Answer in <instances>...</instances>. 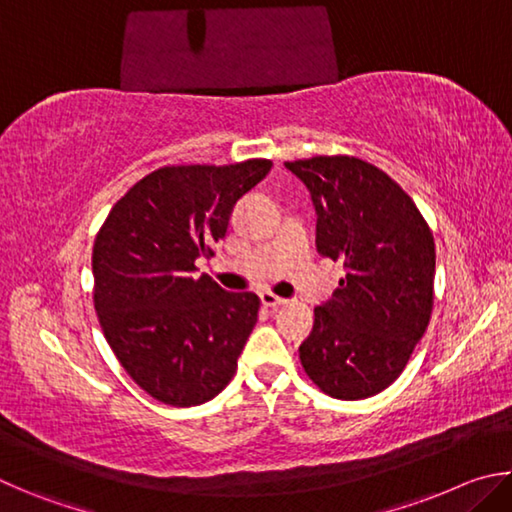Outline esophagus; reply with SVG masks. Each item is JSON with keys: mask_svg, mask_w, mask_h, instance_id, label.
<instances>
[{"mask_svg": "<svg viewBox=\"0 0 512 512\" xmlns=\"http://www.w3.org/2000/svg\"><path fill=\"white\" fill-rule=\"evenodd\" d=\"M259 298H262V305L264 307H271V309L287 305V300L280 298V296H275V293H271V291H262V293H259Z\"/></svg>", "mask_w": 512, "mask_h": 512, "instance_id": "34e87169", "label": "esophagus"}]
</instances>
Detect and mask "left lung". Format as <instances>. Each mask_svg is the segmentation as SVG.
I'll list each match as a JSON object with an SVG mask.
<instances>
[{
	"label": "left lung",
	"mask_w": 512,
	"mask_h": 512,
	"mask_svg": "<svg viewBox=\"0 0 512 512\" xmlns=\"http://www.w3.org/2000/svg\"><path fill=\"white\" fill-rule=\"evenodd\" d=\"M309 189L316 248L345 277L314 309L300 361L320 391L366 400L402 375L429 325L436 244L411 196L350 155L284 162Z\"/></svg>",
	"instance_id": "1"
}]
</instances>
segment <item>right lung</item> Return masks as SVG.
Instances as JSON below:
<instances>
[{"instance_id": "right-lung-1", "label": "right lung", "mask_w": 512, "mask_h": 512, "mask_svg": "<svg viewBox=\"0 0 512 512\" xmlns=\"http://www.w3.org/2000/svg\"><path fill=\"white\" fill-rule=\"evenodd\" d=\"M271 167H162L119 198L94 239L101 329L124 370L158 402H210L235 375L259 298L196 275V259L214 255L237 201Z\"/></svg>"}]
</instances>
